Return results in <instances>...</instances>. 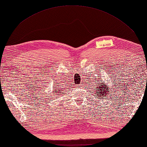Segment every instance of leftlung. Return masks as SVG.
Masks as SVG:
<instances>
[{"label":"left lung","mask_w":147,"mask_h":147,"mask_svg":"<svg viewBox=\"0 0 147 147\" xmlns=\"http://www.w3.org/2000/svg\"><path fill=\"white\" fill-rule=\"evenodd\" d=\"M101 82V81H100ZM99 82V85H98V87H96L94 89H96V92H97L96 93L98 94H96V95L94 96H96V98H100L101 100V98H105L104 97H106L107 95H108L109 94V91H108V86H107V84H105V82H103L100 83ZM96 83V82H95Z\"/></svg>","instance_id":"left-lung-1"}]
</instances>
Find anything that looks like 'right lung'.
<instances>
[{"label": "right lung", "instance_id": "1", "mask_svg": "<svg viewBox=\"0 0 147 147\" xmlns=\"http://www.w3.org/2000/svg\"><path fill=\"white\" fill-rule=\"evenodd\" d=\"M57 88L54 87L55 89H53V90H53V92H54L55 93H56V94H57V95H58V94H60V92H59V91H62V90H60V89H57ZM55 93H53V94H55Z\"/></svg>", "mask_w": 147, "mask_h": 147}]
</instances>
